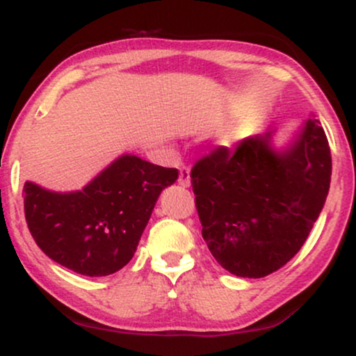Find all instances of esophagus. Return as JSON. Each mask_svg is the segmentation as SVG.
<instances>
[{
    "instance_id": "obj_1",
    "label": "esophagus",
    "mask_w": 356,
    "mask_h": 356,
    "mask_svg": "<svg viewBox=\"0 0 356 356\" xmlns=\"http://www.w3.org/2000/svg\"><path fill=\"white\" fill-rule=\"evenodd\" d=\"M179 184L182 187H189L191 186V170L187 167H182L181 172H179Z\"/></svg>"
}]
</instances>
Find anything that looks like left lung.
Segmentation results:
<instances>
[{
	"label": "left lung",
	"mask_w": 356,
	"mask_h": 356,
	"mask_svg": "<svg viewBox=\"0 0 356 356\" xmlns=\"http://www.w3.org/2000/svg\"><path fill=\"white\" fill-rule=\"evenodd\" d=\"M313 117V115H312ZM276 130L216 150L191 172L202 238L231 275L264 277L300 251L325 206L332 154L308 118L283 147Z\"/></svg>",
	"instance_id": "8db88e82"
}]
</instances>
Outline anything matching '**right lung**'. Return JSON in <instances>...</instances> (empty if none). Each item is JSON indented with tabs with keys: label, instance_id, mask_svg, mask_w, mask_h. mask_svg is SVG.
Instances as JSON below:
<instances>
[{
	"label": "right lung",
	"instance_id": "add662e5",
	"mask_svg": "<svg viewBox=\"0 0 356 356\" xmlns=\"http://www.w3.org/2000/svg\"><path fill=\"white\" fill-rule=\"evenodd\" d=\"M177 169L124 154L80 191L58 192L24 182V216L38 248L83 276H108L136 254L161 192Z\"/></svg>",
	"mask_w": 356,
	"mask_h": 356
}]
</instances>
